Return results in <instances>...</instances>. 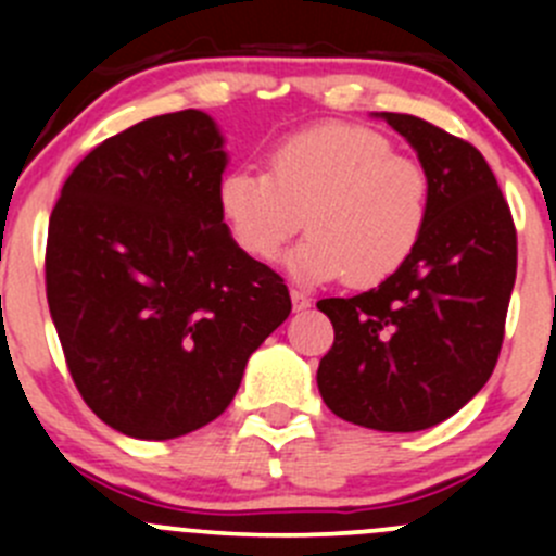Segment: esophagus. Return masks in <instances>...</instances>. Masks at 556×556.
Masks as SVG:
<instances>
[{
  "label": "esophagus",
  "instance_id": "34e87169",
  "mask_svg": "<svg viewBox=\"0 0 556 556\" xmlns=\"http://www.w3.org/2000/svg\"><path fill=\"white\" fill-rule=\"evenodd\" d=\"M290 299H293V309L295 312H304V309H309L312 306V299L306 293H301V290H290Z\"/></svg>",
  "mask_w": 556,
  "mask_h": 556
}]
</instances>
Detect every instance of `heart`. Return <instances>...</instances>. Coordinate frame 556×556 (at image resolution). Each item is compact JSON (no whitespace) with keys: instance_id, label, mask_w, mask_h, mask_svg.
Instances as JSON below:
<instances>
[{"instance_id":"1","label":"heart","mask_w":556,"mask_h":556,"mask_svg":"<svg viewBox=\"0 0 556 556\" xmlns=\"http://www.w3.org/2000/svg\"><path fill=\"white\" fill-rule=\"evenodd\" d=\"M430 206L425 166L392 153L382 134L346 123L279 142L266 174L231 169L217 182L223 226L252 261H277L304 220L309 239L288 266L306 282H384L422 242Z\"/></svg>"}]
</instances>
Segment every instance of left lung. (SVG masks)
Instances as JSON below:
<instances>
[{
	"mask_svg": "<svg viewBox=\"0 0 556 556\" xmlns=\"http://www.w3.org/2000/svg\"><path fill=\"white\" fill-rule=\"evenodd\" d=\"M430 174L414 255L379 288L323 299L333 346L317 387L336 417L384 433L433 428L492 377L517 279V228L484 155L444 128L379 112Z\"/></svg>",
	"mask_w": 556,
	"mask_h": 556,
	"instance_id": "8db88e82",
	"label": "left lung"
}]
</instances>
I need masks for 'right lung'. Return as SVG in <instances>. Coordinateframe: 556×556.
Returning <instances> with one entry per match:
<instances>
[{"label":"right lung","instance_id":"obj_1","mask_svg":"<svg viewBox=\"0 0 556 556\" xmlns=\"http://www.w3.org/2000/svg\"><path fill=\"white\" fill-rule=\"evenodd\" d=\"M226 164L206 112L150 117L93 148L50 215L45 288L66 366L91 412L131 439L220 417L293 309L282 277L223 226Z\"/></svg>","mask_w":556,"mask_h":556}]
</instances>
